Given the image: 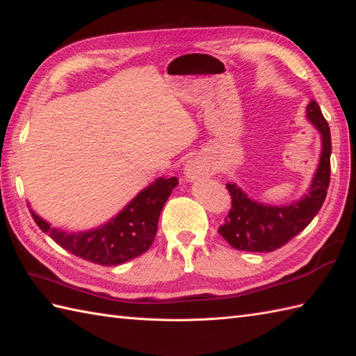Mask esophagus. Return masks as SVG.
Listing matches in <instances>:
<instances>
[{
  "mask_svg": "<svg viewBox=\"0 0 356 356\" xmlns=\"http://www.w3.org/2000/svg\"><path fill=\"white\" fill-rule=\"evenodd\" d=\"M207 164H205L201 158L195 156L191 158V160L187 161L186 168H184V177L187 181H195L196 178H200L201 175H205L207 173Z\"/></svg>",
  "mask_w": 356,
  "mask_h": 356,
  "instance_id": "obj_1",
  "label": "esophagus"
}]
</instances>
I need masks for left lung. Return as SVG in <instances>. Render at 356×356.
I'll return each instance as SVG.
<instances>
[{"instance_id":"left-lung-1","label":"left lung","mask_w":356,"mask_h":356,"mask_svg":"<svg viewBox=\"0 0 356 356\" xmlns=\"http://www.w3.org/2000/svg\"><path fill=\"white\" fill-rule=\"evenodd\" d=\"M306 117L321 137V154L307 192L291 204L270 205L250 198L239 186L228 183L232 209L218 233L236 250L270 252L303 232L320 211L330 181V129L315 100L306 106Z\"/></svg>"}]
</instances>
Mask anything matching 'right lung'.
Segmentation results:
<instances>
[{
	"label": "right lung",
	"instance_id": "right-lung-1",
	"mask_svg": "<svg viewBox=\"0 0 356 356\" xmlns=\"http://www.w3.org/2000/svg\"><path fill=\"white\" fill-rule=\"evenodd\" d=\"M177 186V177L156 178L106 224L88 232L68 233L51 227L31 209L30 213L36 225L71 254L104 266L120 265L151 248L163 205Z\"/></svg>",
	"mask_w": 356,
	"mask_h": 356
}]
</instances>
